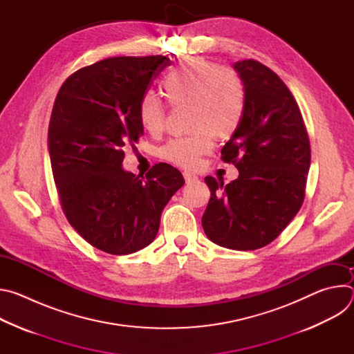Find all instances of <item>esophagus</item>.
<instances>
[{"mask_svg":"<svg viewBox=\"0 0 354 354\" xmlns=\"http://www.w3.org/2000/svg\"><path fill=\"white\" fill-rule=\"evenodd\" d=\"M183 178H185L186 183L193 182V180H196V179H197V176H196L193 172H190V171H185V172H183Z\"/></svg>","mask_w":354,"mask_h":354,"instance_id":"34e87169","label":"esophagus"}]
</instances>
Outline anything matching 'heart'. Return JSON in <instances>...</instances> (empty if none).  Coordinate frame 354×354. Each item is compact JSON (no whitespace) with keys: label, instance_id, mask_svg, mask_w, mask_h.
<instances>
[{"label":"heart","instance_id":"obj_1","mask_svg":"<svg viewBox=\"0 0 354 354\" xmlns=\"http://www.w3.org/2000/svg\"><path fill=\"white\" fill-rule=\"evenodd\" d=\"M161 89L172 108H187L192 134L172 138L161 151V158L183 167H194L213 148V136L230 138L239 127L245 112V85L239 74L206 59H189L172 68L161 81ZM142 129L157 136L164 130L165 106L151 92L138 100Z\"/></svg>","mask_w":354,"mask_h":354}]
</instances>
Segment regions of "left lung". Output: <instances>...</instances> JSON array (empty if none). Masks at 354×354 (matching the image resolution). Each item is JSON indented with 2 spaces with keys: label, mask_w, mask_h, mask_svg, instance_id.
I'll list each match as a JSON object with an SVG mask.
<instances>
[{
  "label": "left lung",
  "mask_w": 354,
  "mask_h": 354,
  "mask_svg": "<svg viewBox=\"0 0 354 354\" xmlns=\"http://www.w3.org/2000/svg\"><path fill=\"white\" fill-rule=\"evenodd\" d=\"M234 68L245 85V112L221 160L234 164L239 176L228 185L205 178L212 196L201 225L220 246L254 250L274 241L301 209L311 147L281 78L252 59L236 62Z\"/></svg>",
  "instance_id": "1"
}]
</instances>
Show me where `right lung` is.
Here are the masks:
<instances>
[{"label":"right lung","instance_id":"1","mask_svg":"<svg viewBox=\"0 0 354 354\" xmlns=\"http://www.w3.org/2000/svg\"><path fill=\"white\" fill-rule=\"evenodd\" d=\"M169 64L165 56L105 59L71 74L55 100L47 145L62 209L88 243L111 255L153 242L185 183L165 162L145 176L122 168L124 147L144 133L138 100Z\"/></svg>","mask_w":354,"mask_h":354}]
</instances>
